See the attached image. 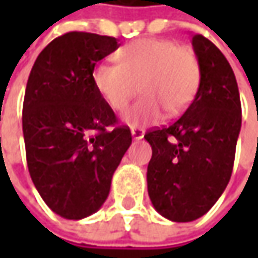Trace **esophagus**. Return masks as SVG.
I'll return each instance as SVG.
<instances>
[{
    "label": "esophagus",
    "instance_id": "esophagus-1",
    "mask_svg": "<svg viewBox=\"0 0 258 258\" xmlns=\"http://www.w3.org/2000/svg\"><path fill=\"white\" fill-rule=\"evenodd\" d=\"M132 136H134V139H142L145 135V129L142 127H132Z\"/></svg>",
    "mask_w": 258,
    "mask_h": 258
}]
</instances>
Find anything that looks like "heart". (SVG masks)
Returning <instances> with one entry per match:
<instances>
[{
  "label": "heart",
  "instance_id": "1",
  "mask_svg": "<svg viewBox=\"0 0 258 258\" xmlns=\"http://www.w3.org/2000/svg\"><path fill=\"white\" fill-rule=\"evenodd\" d=\"M117 64L99 63L93 69V85L114 112H122L141 86L144 97L123 114L129 126L158 122L164 109L175 116L194 100L201 66L192 48L166 38H139L116 53Z\"/></svg>",
  "mask_w": 258,
  "mask_h": 258
}]
</instances>
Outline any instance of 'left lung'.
<instances>
[{
  "mask_svg": "<svg viewBox=\"0 0 258 258\" xmlns=\"http://www.w3.org/2000/svg\"><path fill=\"white\" fill-rule=\"evenodd\" d=\"M201 66L197 94L185 113L169 126L149 129L152 146L148 192L155 210L176 223L207 214L231 178L241 102L233 69L218 47L192 35Z\"/></svg>",
  "mask_w": 258,
  "mask_h": 258,
  "instance_id": "obj_1",
  "label": "left lung"
}]
</instances>
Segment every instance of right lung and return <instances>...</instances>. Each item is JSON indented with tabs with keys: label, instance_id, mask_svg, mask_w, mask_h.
<instances>
[{
	"label": "right lung",
	"instance_id": "1",
	"mask_svg": "<svg viewBox=\"0 0 258 258\" xmlns=\"http://www.w3.org/2000/svg\"><path fill=\"white\" fill-rule=\"evenodd\" d=\"M109 35L70 31L38 54L27 82L23 134L30 176L60 217L82 220L106 201L116 168L132 144L92 80L113 53Z\"/></svg>",
	"mask_w": 258,
	"mask_h": 258
}]
</instances>
